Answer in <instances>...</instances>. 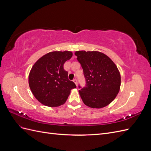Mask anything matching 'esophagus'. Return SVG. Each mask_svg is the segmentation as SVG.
<instances>
[{
    "label": "esophagus",
    "mask_w": 151,
    "mask_h": 151,
    "mask_svg": "<svg viewBox=\"0 0 151 151\" xmlns=\"http://www.w3.org/2000/svg\"><path fill=\"white\" fill-rule=\"evenodd\" d=\"M73 82H74V83L76 84V86H77V81L76 79H74V80H73Z\"/></svg>",
    "instance_id": "obj_1"
}]
</instances>
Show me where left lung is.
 Here are the masks:
<instances>
[{
	"instance_id": "8db88e82",
	"label": "left lung",
	"mask_w": 151,
	"mask_h": 151,
	"mask_svg": "<svg viewBox=\"0 0 151 151\" xmlns=\"http://www.w3.org/2000/svg\"><path fill=\"white\" fill-rule=\"evenodd\" d=\"M75 55L86 82L84 88L79 91L83 103L93 108L106 106L115 99L120 88L121 77L116 65L99 52L77 51Z\"/></svg>"
}]
</instances>
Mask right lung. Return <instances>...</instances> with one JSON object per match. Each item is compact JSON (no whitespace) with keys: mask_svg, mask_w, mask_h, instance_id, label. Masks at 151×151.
<instances>
[{"mask_svg":"<svg viewBox=\"0 0 151 151\" xmlns=\"http://www.w3.org/2000/svg\"><path fill=\"white\" fill-rule=\"evenodd\" d=\"M72 57L71 52H52L35 63L29 74V86L39 102L50 107L65 103L70 90L76 88L63 68L64 63Z\"/></svg>","mask_w":151,"mask_h":151,"instance_id":"right-lung-1","label":"right lung"}]
</instances>
